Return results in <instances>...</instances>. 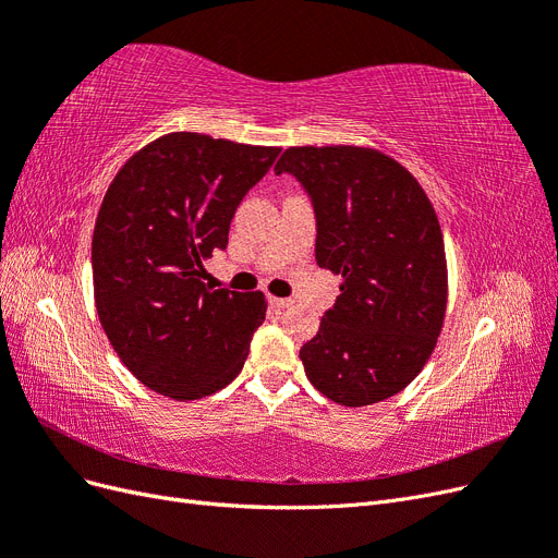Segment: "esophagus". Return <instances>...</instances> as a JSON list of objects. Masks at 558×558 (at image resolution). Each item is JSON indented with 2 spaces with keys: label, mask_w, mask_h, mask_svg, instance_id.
<instances>
[{
  "label": "esophagus",
  "mask_w": 558,
  "mask_h": 558,
  "mask_svg": "<svg viewBox=\"0 0 558 558\" xmlns=\"http://www.w3.org/2000/svg\"><path fill=\"white\" fill-rule=\"evenodd\" d=\"M269 305H272L275 310H289L293 305V300H289V298H269Z\"/></svg>",
  "instance_id": "esophagus-1"
}]
</instances>
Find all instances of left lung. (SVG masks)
<instances>
[{
    "mask_svg": "<svg viewBox=\"0 0 558 558\" xmlns=\"http://www.w3.org/2000/svg\"><path fill=\"white\" fill-rule=\"evenodd\" d=\"M293 174L316 216V263L342 275L340 295L300 349L316 391L363 408L400 393L437 344L447 258L428 195L400 162L363 146H291Z\"/></svg>",
    "mask_w": 558,
    "mask_h": 558,
    "instance_id": "left-lung-1",
    "label": "left lung"
}]
</instances>
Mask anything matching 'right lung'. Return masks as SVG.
Masks as SVG:
<instances>
[{
    "label": "right lung",
    "instance_id": "obj_1",
    "mask_svg": "<svg viewBox=\"0 0 558 558\" xmlns=\"http://www.w3.org/2000/svg\"><path fill=\"white\" fill-rule=\"evenodd\" d=\"M279 150L172 132L111 181L93 232L95 307L113 351L156 393L197 400L242 373L265 295L209 289L202 263L228 246L234 211Z\"/></svg>",
    "mask_w": 558,
    "mask_h": 558
}]
</instances>
